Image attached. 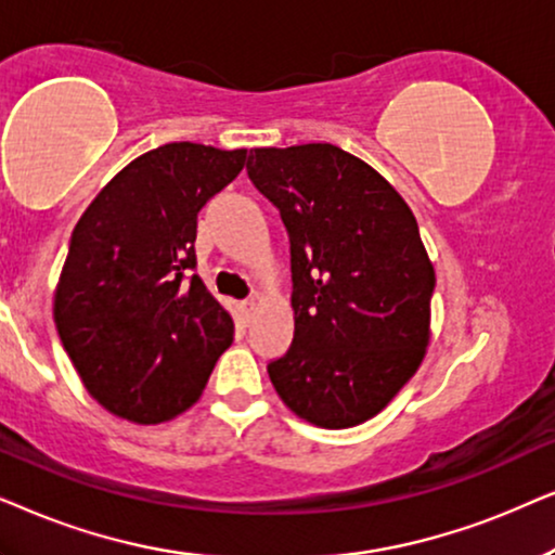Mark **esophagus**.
Masks as SVG:
<instances>
[{
	"mask_svg": "<svg viewBox=\"0 0 555 555\" xmlns=\"http://www.w3.org/2000/svg\"><path fill=\"white\" fill-rule=\"evenodd\" d=\"M241 309H243V317H246V320H250V317L256 314V299H254V297L246 299V301H243V305H241Z\"/></svg>",
	"mask_w": 555,
	"mask_h": 555,
	"instance_id": "esophagus-1",
	"label": "esophagus"
}]
</instances>
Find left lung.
<instances>
[{
  "label": "left lung",
  "instance_id": "obj_1",
  "mask_svg": "<svg viewBox=\"0 0 555 555\" xmlns=\"http://www.w3.org/2000/svg\"><path fill=\"white\" fill-rule=\"evenodd\" d=\"M248 180L284 220L294 339L271 360L309 424L358 426L401 390L428 345L434 266L403 197L335 144L250 150Z\"/></svg>",
  "mask_w": 555,
  "mask_h": 555
}]
</instances>
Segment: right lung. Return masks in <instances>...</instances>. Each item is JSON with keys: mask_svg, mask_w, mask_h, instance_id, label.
I'll use <instances>...</instances> for the list:
<instances>
[{"mask_svg": "<svg viewBox=\"0 0 555 555\" xmlns=\"http://www.w3.org/2000/svg\"><path fill=\"white\" fill-rule=\"evenodd\" d=\"M246 150L172 142L142 154L73 228L55 324L88 393L116 416L159 424L190 409L233 339L195 273L197 212Z\"/></svg>", "mask_w": 555, "mask_h": 555, "instance_id": "obj_1", "label": "right lung"}]
</instances>
